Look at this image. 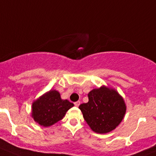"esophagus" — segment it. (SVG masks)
<instances>
[{
    "instance_id": "esophagus-1",
    "label": "esophagus",
    "mask_w": 156,
    "mask_h": 156,
    "mask_svg": "<svg viewBox=\"0 0 156 156\" xmlns=\"http://www.w3.org/2000/svg\"><path fill=\"white\" fill-rule=\"evenodd\" d=\"M80 104H81V102H80L79 101H76V102L74 103V104H75V107H78V106L80 105Z\"/></svg>"
}]
</instances>
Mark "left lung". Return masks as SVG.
<instances>
[{"mask_svg":"<svg viewBox=\"0 0 156 156\" xmlns=\"http://www.w3.org/2000/svg\"><path fill=\"white\" fill-rule=\"evenodd\" d=\"M88 100L79 109L92 130L107 133L120 124L126 113V105L116 90L103 86L89 92Z\"/></svg>","mask_w":156,"mask_h":156,"instance_id":"8db88e82","label":"left lung"}]
</instances>
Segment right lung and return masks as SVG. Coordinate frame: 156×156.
I'll use <instances>...</instances> for the list:
<instances>
[{"label":"right lung","mask_w":156,"mask_h":156,"mask_svg":"<svg viewBox=\"0 0 156 156\" xmlns=\"http://www.w3.org/2000/svg\"><path fill=\"white\" fill-rule=\"evenodd\" d=\"M74 106L68 100H62L56 90H49L33 104L32 116L41 126H49L61 120Z\"/></svg>","instance_id":"add662e5"}]
</instances>
